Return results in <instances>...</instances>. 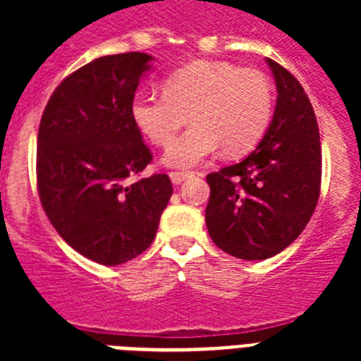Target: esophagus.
<instances>
[{
	"mask_svg": "<svg viewBox=\"0 0 361 361\" xmlns=\"http://www.w3.org/2000/svg\"><path fill=\"white\" fill-rule=\"evenodd\" d=\"M188 177H190V173H188V171H171L170 173V178L173 184H180L184 178H188Z\"/></svg>",
	"mask_w": 361,
	"mask_h": 361,
	"instance_id": "esophagus-1",
	"label": "esophagus"
}]
</instances>
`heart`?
Returning a JSON list of instances; mask_svg holds the SVG:
<instances>
[{
  "instance_id": "1",
  "label": "heart",
  "mask_w": 361,
  "mask_h": 361,
  "mask_svg": "<svg viewBox=\"0 0 361 361\" xmlns=\"http://www.w3.org/2000/svg\"><path fill=\"white\" fill-rule=\"evenodd\" d=\"M188 113L194 126L162 157L171 168H191L220 148L228 157L251 152L269 128L273 88L258 70L195 61L171 72L164 92H142L130 103L137 130L157 146L170 145Z\"/></svg>"
}]
</instances>
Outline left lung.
<instances>
[{"label": "left lung", "mask_w": 361, "mask_h": 361, "mask_svg": "<svg viewBox=\"0 0 361 361\" xmlns=\"http://www.w3.org/2000/svg\"><path fill=\"white\" fill-rule=\"evenodd\" d=\"M266 63L279 92L266 135L238 164L206 177L209 237L242 260H266L293 244L320 197V133L307 94L283 66Z\"/></svg>", "instance_id": "left-lung-1"}]
</instances>
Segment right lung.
Returning a JSON list of instances; mask_svg holds the SVG:
<instances>
[{
	"instance_id": "right-lung-1",
	"label": "right lung",
	"mask_w": 361,
	"mask_h": 361,
	"mask_svg": "<svg viewBox=\"0 0 361 361\" xmlns=\"http://www.w3.org/2000/svg\"><path fill=\"white\" fill-rule=\"evenodd\" d=\"M145 52L103 56L54 90L37 132V190L63 240L94 262L119 266L149 247L173 186L168 175L137 183L152 153L130 116Z\"/></svg>"
}]
</instances>
